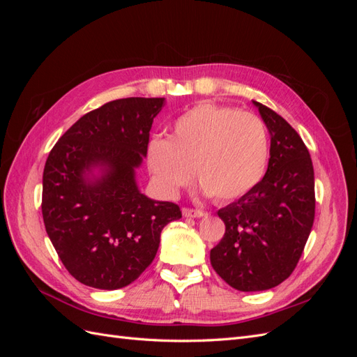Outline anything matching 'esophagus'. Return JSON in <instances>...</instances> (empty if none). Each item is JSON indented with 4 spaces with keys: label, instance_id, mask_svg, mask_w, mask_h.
Listing matches in <instances>:
<instances>
[{
    "label": "esophagus",
    "instance_id": "1",
    "mask_svg": "<svg viewBox=\"0 0 357 357\" xmlns=\"http://www.w3.org/2000/svg\"><path fill=\"white\" fill-rule=\"evenodd\" d=\"M183 215H185V218L197 219V218H202V215H205V213L197 208H183Z\"/></svg>",
    "mask_w": 357,
    "mask_h": 357
}]
</instances>
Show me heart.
I'll return each mask as SVG.
<instances>
[{"mask_svg": "<svg viewBox=\"0 0 357 357\" xmlns=\"http://www.w3.org/2000/svg\"><path fill=\"white\" fill-rule=\"evenodd\" d=\"M149 168L158 185L176 193L197 177L218 202L248 195L262 181L269 137L261 117L234 107L201 102L181 114L168 139L149 144Z\"/></svg>", "mask_w": 357, "mask_h": 357, "instance_id": "1", "label": "heart"}]
</instances>
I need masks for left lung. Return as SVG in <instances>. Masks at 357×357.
<instances>
[{
	"instance_id": "left-lung-1",
	"label": "left lung",
	"mask_w": 357,
	"mask_h": 357,
	"mask_svg": "<svg viewBox=\"0 0 357 357\" xmlns=\"http://www.w3.org/2000/svg\"><path fill=\"white\" fill-rule=\"evenodd\" d=\"M271 135L268 169L248 193L218 211L226 231L210 261L231 287L268 290L294 273L314 222V169L284 119L253 101Z\"/></svg>"
}]
</instances>
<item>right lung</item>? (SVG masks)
Masks as SVG:
<instances>
[{
    "mask_svg": "<svg viewBox=\"0 0 357 357\" xmlns=\"http://www.w3.org/2000/svg\"><path fill=\"white\" fill-rule=\"evenodd\" d=\"M164 104L165 98L107 102L82 116L50 150L43 220L63 266L86 286L131 284L153 262L162 229L181 218L177 204L147 198L135 181Z\"/></svg>",
    "mask_w": 357,
    "mask_h": 357,
    "instance_id": "1",
    "label": "right lung"
}]
</instances>
